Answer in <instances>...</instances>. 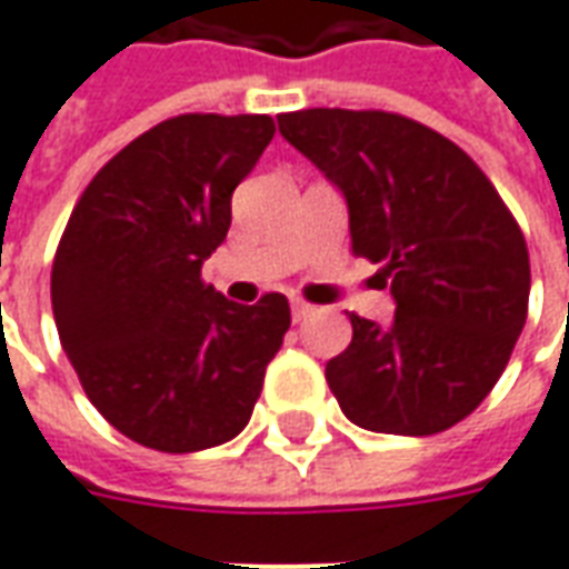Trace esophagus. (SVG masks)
<instances>
[{
  "label": "esophagus",
  "mask_w": 569,
  "mask_h": 569,
  "mask_svg": "<svg viewBox=\"0 0 569 569\" xmlns=\"http://www.w3.org/2000/svg\"><path fill=\"white\" fill-rule=\"evenodd\" d=\"M312 309H316V307H312V303H307V300H300V297H297V300H291L293 322H303V319H307Z\"/></svg>",
  "instance_id": "1"
}]
</instances>
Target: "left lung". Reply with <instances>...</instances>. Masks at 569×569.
<instances>
[{
	"label": "left lung",
	"mask_w": 569,
	"mask_h": 569,
	"mask_svg": "<svg viewBox=\"0 0 569 569\" xmlns=\"http://www.w3.org/2000/svg\"><path fill=\"white\" fill-rule=\"evenodd\" d=\"M288 142L350 207L352 253L381 262L390 328L350 312L325 378L352 425L430 437L468 418L511 359L530 303V253L496 186L437 129L390 111L278 117Z\"/></svg>",
	"instance_id": "8db88e82"
}]
</instances>
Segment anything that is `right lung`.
I'll list each match as a JSON object with an SVG mask.
<instances>
[{"label":"right lung","mask_w":569,"mask_h":569,"mask_svg":"<svg viewBox=\"0 0 569 569\" xmlns=\"http://www.w3.org/2000/svg\"><path fill=\"white\" fill-rule=\"evenodd\" d=\"M272 136L266 113L170 117L92 176L58 241L61 347L104 421L148 449L238 437L291 328L284 293L241 307L201 278Z\"/></svg>","instance_id":"add662e5"}]
</instances>
